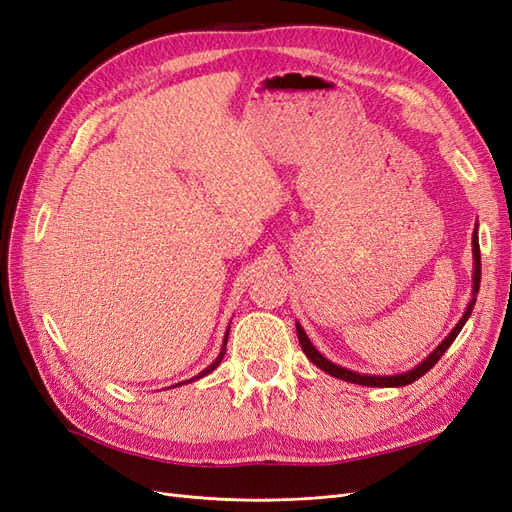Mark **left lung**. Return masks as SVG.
<instances>
[{
  "label": "left lung",
  "instance_id": "left-lung-1",
  "mask_svg": "<svg viewBox=\"0 0 512 512\" xmlns=\"http://www.w3.org/2000/svg\"><path fill=\"white\" fill-rule=\"evenodd\" d=\"M472 254H474V275H472V280H474L472 294H474V297H472V301H470V305H468V309H466V314H463L461 320L455 324V329L444 337V342H442L436 350H433V352L427 356V359H423L421 363H418L414 369L404 371V374H395V376L356 374V371H350V369H346V367H339V365L331 363L329 359H324V356L314 348V344L309 342V337L305 335L303 327L297 322L299 344H301L305 356H307V359L312 361L316 367H320L322 371H327L329 376L339 378V380H346V382H352V384H361V386H382V389H384V386H406V384H412L414 380L425 376L427 371L442 359V354L448 350V346H451V344L455 342V337L459 335V331L463 329V324L468 322V318H470V314H472L474 303H476V294H478V288H480V247H478V232H476V228H474V235H472Z\"/></svg>",
  "mask_w": 512,
  "mask_h": 512
}]
</instances>
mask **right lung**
<instances>
[{"label": "right lung", "instance_id": "right-lung-1", "mask_svg": "<svg viewBox=\"0 0 512 512\" xmlns=\"http://www.w3.org/2000/svg\"><path fill=\"white\" fill-rule=\"evenodd\" d=\"M226 342H228V331H226V335H224V344H222V350H220V354H218V359H215L207 369H203L200 371V374L196 376V378H192V380H198V378H203V376H207V374H211V371L218 367L220 363H222V359H224V354H226ZM192 380H188V382H192ZM177 386V384H175Z\"/></svg>", "mask_w": 512, "mask_h": 512}]
</instances>
